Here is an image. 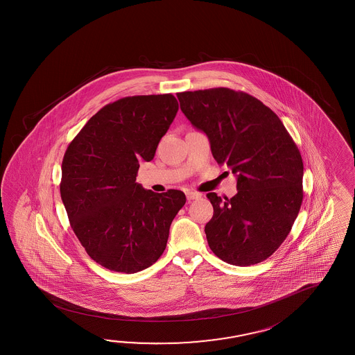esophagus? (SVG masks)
Wrapping results in <instances>:
<instances>
[{
  "instance_id": "obj_1",
  "label": "esophagus",
  "mask_w": 355,
  "mask_h": 355,
  "mask_svg": "<svg viewBox=\"0 0 355 355\" xmlns=\"http://www.w3.org/2000/svg\"><path fill=\"white\" fill-rule=\"evenodd\" d=\"M202 194L198 192H187V200L188 201H192V200H198L201 198Z\"/></svg>"
}]
</instances>
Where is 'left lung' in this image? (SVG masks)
<instances>
[{
  "instance_id": "left-lung-1",
  "label": "left lung",
  "mask_w": 355,
  "mask_h": 355,
  "mask_svg": "<svg viewBox=\"0 0 355 355\" xmlns=\"http://www.w3.org/2000/svg\"><path fill=\"white\" fill-rule=\"evenodd\" d=\"M181 110L209 139L218 164L237 177V193L207 194L214 217L205 227L222 261L250 266L285 241L302 202L301 154L279 116L243 92L214 87L177 94Z\"/></svg>"
}]
</instances>
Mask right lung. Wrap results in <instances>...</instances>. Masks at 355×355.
Masks as SVG:
<instances>
[{
  "label": "right lung",
  "mask_w": 355,
  "mask_h": 355,
  "mask_svg": "<svg viewBox=\"0 0 355 355\" xmlns=\"http://www.w3.org/2000/svg\"><path fill=\"white\" fill-rule=\"evenodd\" d=\"M177 112L172 94L121 98L93 115L64 154L61 200L83 248L103 268L134 274L166 250L186 196L155 193L135 180Z\"/></svg>",
  "instance_id": "1"
}]
</instances>
